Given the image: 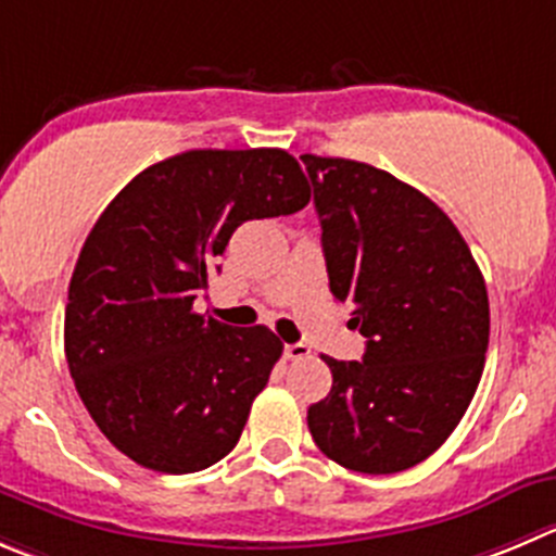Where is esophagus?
Wrapping results in <instances>:
<instances>
[{
	"label": "esophagus",
	"instance_id": "34e87169",
	"mask_svg": "<svg viewBox=\"0 0 556 556\" xmlns=\"http://www.w3.org/2000/svg\"><path fill=\"white\" fill-rule=\"evenodd\" d=\"M283 357L287 361H305V357H311V349L305 343H287L283 346Z\"/></svg>",
	"mask_w": 556,
	"mask_h": 556
}]
</instances>
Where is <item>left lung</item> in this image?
Wrapping results in <instances>:
<instances>
[{"label": "left lung", "instance_id": "1", "mask_svg": "<svg viewBox=\"0 0 556 556\" xmlns=\"http://www.w3.org/2000/svg\"><path fill=\"white\" fill-rule=\"evenodd\" d=\"M314 185L330 292L352 303L363 361H321L311 404L316 447L341 467L393 475L426 462L467 412L489 349V294L453 220L393 174L303 155Z\"/></svg>", "mask_w": 556, "mask_h": 556}]
</instances>
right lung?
<instances>
[{
    "label": "right lung",
    "instance_id": "add662e5",
    "mask_svg": "<svg viewBox=\"0 0 556 556\" xmlns=\"http://www.w3.org/2000/svg\"><path fill=\"white\" fill-rule=\"evenodd\" d=\"M311 202L287 150H190L136 174L89 231L65 308V357L105 440L155 472L235 451L283 343L204 319L193 300L245 220Z\"/></svg>",
    "mask_w": 556,
    "mask_h": 556
}]
</instances>
